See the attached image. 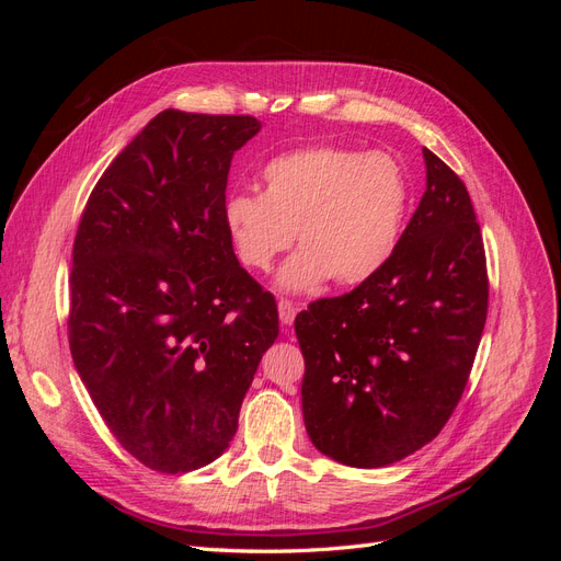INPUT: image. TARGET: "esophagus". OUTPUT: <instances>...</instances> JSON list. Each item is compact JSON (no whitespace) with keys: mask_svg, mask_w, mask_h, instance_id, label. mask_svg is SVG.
I'll return each mask as SVG.
<instances>
[{"mask_svg":"<svg viewBox=\"0 0 561 561\" xmlns=\"http://www.w3.org/2000/svg\"><path fill=\"white\" fill-rule=\"evenodd\" d=\"M278 316L283 325H293L295 316H297V307L290 299H278Z\"/></svg>","mask_w":561,"mask_h":561,"instance_id":"1","label":"esophagus"}]
</instances>
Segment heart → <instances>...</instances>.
Masks as SVG:
<instances>
[{
  "label": "heart",
  "mask_w": 561,
  "mask_h": 561,
  "mask_svg": "<svg viewBox=\"0 0 561 561\" xmlns=\"http://www.w3.org/2000/svg\"><path fill=\"white\" fill-rule=\"evenodd\" d=\"M264 192H233L225 229L239 262L268 271L278 254L304 245L280 271L285 290L334 278L358 285L390 260L410 208L400 163L383 151L316 145L271 159Z\"/></svg>",
  "instance_id": "obj_1"
}]
</instances>
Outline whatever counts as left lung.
<instances>
[{"mask_svg": "<svg viewBox=\"0 0 561 561\" xmlns=\"http://www.w3.org/2000/svg\"><path fill=\"white\" fill-rule=\"evenodd\" d=\"M423 159L426 192L390 260L295 318L307 433L353 468L396 463L437 437L486 322V257L468 190L431 149Z\"/></svg>", "mask_w": 561, "mask_h": 561, "instance_id": "left-lung-1", "label": "left lung"}]
</instances>
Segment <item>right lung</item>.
<instances>
[{
	"mask_svg": "<svg viewBox=\"0 0 561 561\" xmlns=\"http://www.w3.org/2000/svg\"><path fill=\"white\" fill-rule=\"evenodd\" d=\"M248 114L163 110L103 178L72 248L67 336L100 416L130 456L178 474L208 466L278 336L271 293L225 229Z\"/></svg>",
	"mask_w": 561,
	"mask_h": 561,
	"instance_id": "add662e5",
	"label": "right lung"
}]
</instances>
